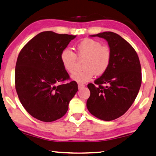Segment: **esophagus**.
Masks as SVG:
<instances>
[{
    "mask_svg": "<svg viewBox=\"0 0 156 156\" xmlns=\"http://www.w3.org/2000/svg\"><path fill=\"white\" fill-rule=\"evenodd\" d=\"M85 86V85L84 84H83V83H79V84H78V88H79V90H81V89L83 88Z\"/></svg>",
    "mask_w": 156,
    "mask_h": 156,
    "instance_id": "obj_1",
    "label": "esophagus"
}]
</instances>
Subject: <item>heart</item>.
Wrapping results in <instances>:
<instances>
[{
    "label": "heart",
    "mask_w": 156,
    "mask_h": 156,
    "mask_svg": "<svg viewBox=\"0 0 156 156\" xmlns=\"http://www.w3.org/2000/svg\"><path fill=\"white\" fill-rule=\"evenodd\" d=\"M75 55L68 49L60 55V60L65 70L74 73L77 70V59L85 58L83 67L71 76L74 81L84 83L90 81L95 75H100L107 71L111 61V51L108 46L101 44L99 41L90 38L83 40L75 46Z\"/></svg>",
    "instance_id": "obj_1"
}]
</instances>
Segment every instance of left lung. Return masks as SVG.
<instances>
[{"label": "left lung", "mask_w": 156, "mask_h": 156, "mask_svg": "<svg viewBox=\"0 0 156 156\" xmlns=\"http://www.w3.org/2000/svg\"><path fill=\"white\" fill-rule=\"evenodd\" d=\"M91 36L106 40L112 56L107 71L94 84L87 85V108L96 118L110 121L123 115L134 102L141 85V64L135 49L117 34L105 31Z\"/></svg>", "instance_id": "1"}]
</instances>
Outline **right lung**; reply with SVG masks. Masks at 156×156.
I'll return each mask as SVG.
<instances>
[{"label": "right lung", "mask_w": 156, "mask_h": 156, "mask_svg": "<svg viewBox=\"0 0 156 156\" xmlns=\"http://www.w3.org/2000/svg\"><path fill=\"white\" fill-rule=\"evenodd\" d=\"M76 36L51 31L36 35L21 49L16 62L15 89L19 99L31 116L52 122L66 113L78 90L62 65L60 55Z\"/></svg>", "instance_id": "right-lung-1"}]
</instances>
